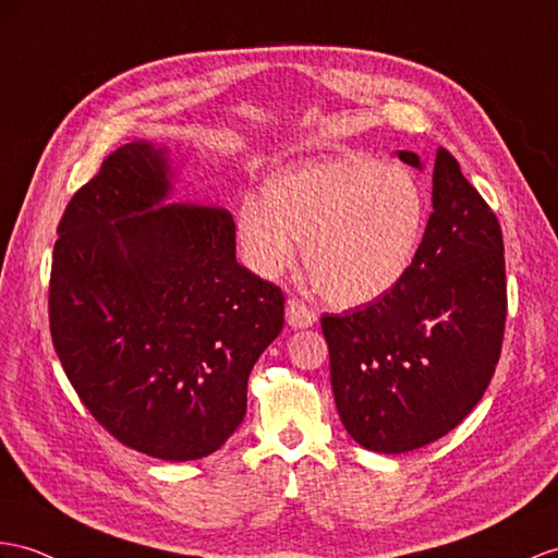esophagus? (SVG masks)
<instances>
[{"label": "esophagus", "mask_w": 558, "mask_h": 558, "mask_svg": "<svg viewBox=\"0 0 558 558\" xmlns=\"http://www.w3.org/2000/svg\"><path fill=\"white\" fill-rule=\"evenodd\" d=\"M287 322L293 326V329H307L317 322L315 310H310L305 303L298 301V298H291L287 303Z\"/></svg>", "instance_id": "1"}]
</instances>
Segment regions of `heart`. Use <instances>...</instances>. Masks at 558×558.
I'll return each instance as SVG.
<instances>
[{"mask_svg":"<svg viewBox=\"0 0 558 558\" xmlns=\"http://www.w3.org/2000/svg\"><path fill=\"white\" fill-rule=\"evenodd\" d=\"M426 225V194L412 170L364 156L281 172L263 198L239 210V239L251 265L275 277L303 263L317 291L336 305H364L407 277Z\"/></svg>","mask_w":558,"mask_h":558,"instance_id":"heart-1","label":"heart"}]
</instances>
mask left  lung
I'll return each mask as SVG.
<instances>
[{"mask_svg":"<svg viewBox=\"0 0 558 558\" xmlns=\"http://www.w3.org/2000/svg\"><path fill=\"white\" fill-rule=\"evenodd\" d=\"M424 168L414 151H398ZM507 319L505 243L495 213L438 148L433 213L396 289L324 315L331 388L350 438L402 454L447 436L490 386Z\"/></svg>","mask_w":558,"mask_h":558,"instance_id":"left-lung-1","label":"left lung"}]
</instances>
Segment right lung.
<instances>
[{"mask_svg":"<svg viewBox=\"0 0 558 558\" xmlns=\"http://www.w3.org/2000/svg\"><path fill=\"white\" fill-rule=\"evenodd\" d=\"M168 146L132 142L68 203L53 243L51 341L92 416L132 450L208 457L246 416L283 293L236 263L229 210L170 203Z\"/></svg>","mask_w":558,"mask_h":558,"instance_id":"right-lung-1","label":"right lung"}]
</instances>
